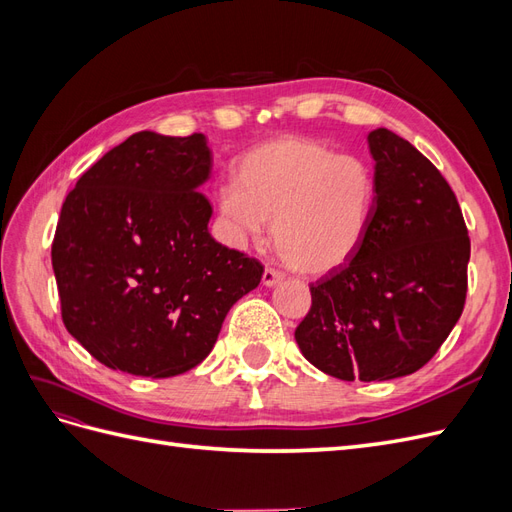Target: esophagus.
I'll return each mask as SVG.
<instances>
[{"instance_id":"obj_1","label":"esophagus","mask_w":512,"mask_h":512,"mask_svg":"<svg viewBox=\"0 0 512 512\" xmlns=\"http://www.w3.org/2000/svg\"><path fill=\"white\" fill-rule=\"evenodd\" d=\"M284 280V273L282 271H277V269H271V267H267L265 269V273H262V284L265 286H275V284H280Z\"/></svg>"}]
</instances>
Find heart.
<instances>
[{
  "label": "heart",
  "instance_id": "heart-1",
  "mask_svg": "<svg viewBox=\"0 0 512 512\" xmlns=\"http://www.w3.org/2000/svg\"><path fill=\"white\" fill-rule=\"evenodd\" d=\"M222 185L218 207L232 239L258 241L273 222V243L292 269L331 273L359 252L376 209V177L352 153L307 136L262 143Z\"/></svg>",
  "mask_w": 512,
  "mask_h": 512
}]
</instances>
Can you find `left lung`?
Wrapping results in <instances>:
<instances>
[{"label":"left lung","instance_id":"obj_1","mask_svg":"<svg viewBox=\"0 0 512 512\" xmlns=\"http://www.w3.org/2000/svg\"><path fill=\"white\" fill-rule=\"evenodd\" d=\"M376 209L344 267L309 286L312 307L294 331L324 374L382 382L421 369L457 324L468 292L470 237L455 192L395 132L367 136Z\"/></svg>","mask_w":512,"mask_h":512}]
</instances>
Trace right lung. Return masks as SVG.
<instances>
[{
    "label": "right lung",
    "instance_id": "right-lung-1",
    "mask_svg": "<svg viewBox=\"0 0 512 512\" xmlns=\"http://www.w3.org/2000/svg\"><path fill=\"white\" fill-rule=\"evenodd\" d=\"M205 134L136 132L66 196L53 271L68 333L102 365L170 378L203 363L262 265L209 232Z\"/></svg>",
    "mask_w": 512,
    "mask_h": 512
}]
</instances>
